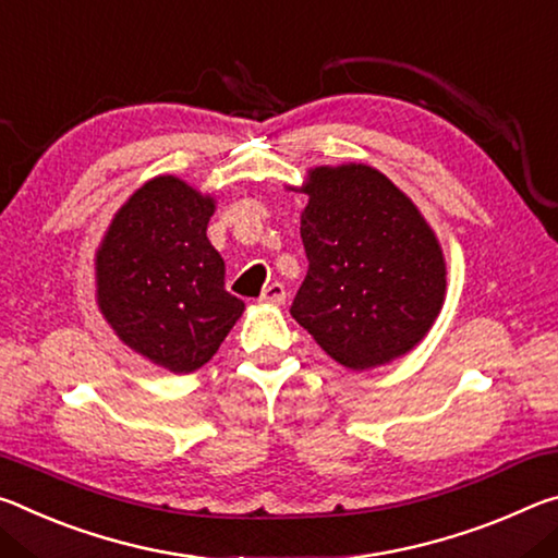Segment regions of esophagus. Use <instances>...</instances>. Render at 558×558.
I'll return each mask as SVG.
<instances>
[{
    "label": "esophagus",
    "instance_id": "34e87169",
    "mask_svg": "<svg viewBox=\"0 0 558 558\" xmlns=\"http://www.w3.org/2000/svg\"><path fill=\"white\" fill-rule=\"evenodd\" d=\"M262 304H271V306H281L287 301V289L281 281H271V284L262 291L259 296Z\"/></svg>",
    "mask_w": 558,
    "mask_h": 558
}]
</instances>
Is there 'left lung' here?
<instances>
[{"label":"left lung","instance_id":"left-lung-1","mask_svg":"<svg viewBox=\"0 0 558 558\" xmlns=\"http://www.w3.org/2000/svg\"><path fill=\"white\" fill-rule=\"evenodd\" d=\"M308 271L291 316L343 363L365 371L425 339L445 301V257L430 225L376 168H314L301 185Z\"/></svg>","mask_w":558,"mask_h":558}]
</instances>
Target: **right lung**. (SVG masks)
Wrapping results in <instances>:
<instances>
[{
    "mask_svg": "<svg viewBox=\"0 0 558 558\" xmlns=\"http://www.w3.org/2000/svg\"><path fill=\"white\" fill-rule=\"evenodd\" d=\"M215 199L160 175L118 209L96 252L100 314L125 345L170 373L213 359L244 312L207 240Z\"/></svg>",
    "mask_w": 558,
    "mask_h": 558,
    "instance_id": "add662e5",
    "label": "right lung"
}]
</instances>
